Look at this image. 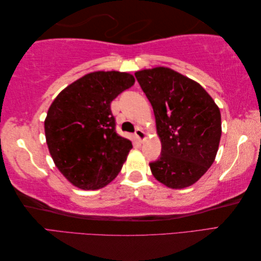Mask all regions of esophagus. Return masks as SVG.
Returning a JSON list of instances; mask_svg holds the SVG:
<instances>
[{
  "instance_id": "obj_1",
  "label": "esophagus",
  "mask_w": 261,
  "mask_h": 261,
  "mask_svg": "<svg viewBox=\"0 0 261 261\" xmlns=\"http://www.w3.org/2000/svg\"><path fill=\"white\" fill-rule=\"evenodd\" d=\"M135 135L137 137V139L139 140V141H141V142L146 139V134L141 129H137L136 132H135Z\"/></svg>"
}]
</instances>
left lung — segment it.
Listing matches in <instances>:
<instances>
[{
  "mask_svg": "<svg viewBox=\"0 0 261 261\" xmlns=\"http://www.w3.org/2000/svg\"><path fill=\"white\" fill-rule=\"evenodd\" d=\"M135 75L151 103L162 142L160 157L149 164L153 177L175 190L195 184L218 152L222 134L219 107L197 82L168 67Z\"/></svg>",
  "mask_w": 261,
  "mask_h": 261,
  "instance_id": "left-lung-1",
  "label": "left lung"
}]
</instances>
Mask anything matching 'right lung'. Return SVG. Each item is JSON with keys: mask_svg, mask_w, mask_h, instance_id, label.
<instances>
[{"mask_svg": "<svg viewBox=\"0 0 261 261\" xmlns=\"http://www.w3.org/2000/svg\"><path fill=\"white\" fill-rule=\"evenodd\" d=\"M135 84L121 71H93L60 92L45 120L47 146L56 167L82 190L112 181L132 143L115 132L111 102Z\"/></svg>", "mask_w": 261, "mask_h": 261, "instance_id": "obj_1", "label": "right lung"}]
</instances>
